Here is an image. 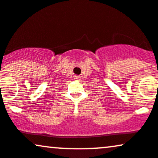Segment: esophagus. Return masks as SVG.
Returning <instances> with one entry per match:
<instances>
[{
    "label": "esophagus",
    "instance_id": "esophagus-1",
    "mask_svg": "<svg viewBox=\"0 0 158 158\" xmlns=\"http://www.w3.org/2000/svg\"><path fill=\"white\" fill-rule=\"evenodd\" d=\"M80 78H81V77H80V76H77V75L75 76V79H76V80H79Z\"/></svg>",
    "mask_w": 158,
    "mask_h": 158
}]
</instances>
